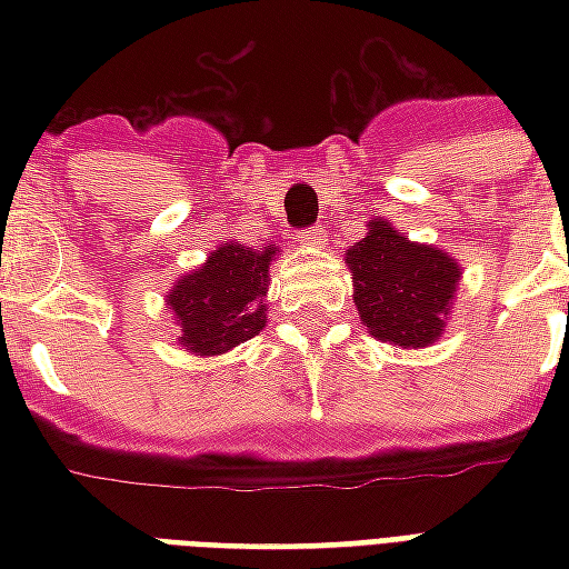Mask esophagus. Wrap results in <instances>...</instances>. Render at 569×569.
I'll use <instances>...</instances> for the list:
<instances>
[{
  "instance_id": "1",
  "label": "esophagus",
  "mask_w": 569,
  "mask_h": 569,
  "mask_svg": "<svg viewBox=\"0 0 569 569\" xmlns=\"http://www.w3.org/2000/svg\"><path fill=\"white\" fill-rule=\"evenodd\" d=\"M298 243L305 249H322L326 247V231L322 228H308V231L298 234Z\"/></svg>"
}]
</instances>
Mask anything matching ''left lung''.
<instances>
[{
  "label": "left lung",
  "mask_w": 569,
  "mask_h": 569,
  "mask_svg": "<svg viewBox=\"0 0 569 569\" xmlns=\"http://www.w3.org/2000/svg\"><path fill=\"white\" fill-rule=\"evenodd\" d=\"M359 320L383 345L423 350L436 345L463 277L445 249L408 240L387 219H371L366 237L345 252Z\"/></svg>",
  "instance_id": "left-lung-1"
}]
</instances>
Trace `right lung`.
Listing matches in <instances>:
<instances>
[{
  "label": "right lung",
  "mask_w": 569,
  "mask_h": 569,
  "mask_svg": "<svg viewBox=\"0 0 569 569\" xmlns=\"http://www.w3.org/2000/svg\"><path fill=\"white\" fill-rule=\"evenodd\" d=\"M277 243L252 249L224 240L200 268L182 273L163 296L179 326V345L194 357H222L264 329Z\"/></svg>",
  "instance_id": "right-lung-1"
}]
</instances>
